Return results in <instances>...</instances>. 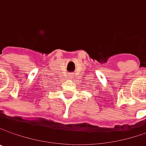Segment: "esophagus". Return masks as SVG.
Here are the masks:
<instances>
[{
	"mask_svg": "<svg viewBox=\"0 0 146 146\" xmlns=\"http://www.w3.org/2000/svg\"><path fill=\"white\" fill-rule=\"evenodd\" d=\"M69 78H73V77H72V75H71V74H70V75H69Z\"/></svg>",
	"mask_w": 146,
	"mask_h": 146,
	"instance_id": "esophagus-1",
	"label": "esophagus"
}]
</instances>
